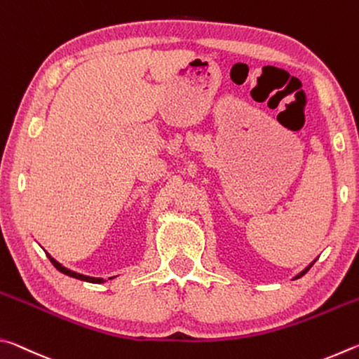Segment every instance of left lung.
<instances>
[{"mask_svg": "<svg viewBox=\"0 0 359 359\" xmlns=\"http://www.w3.org/2000/svg\"><path fill=\"white\" fill-rule=\"evenodd\" d=\"M311 266H312V264H311ZM311 266H309V267H306V269H304V271L301 272V274H299V276H296V278H299V277H302L304 274H306V272H307L309 269H311Z\"/></svg>", "mask_w": 359, "mask_h": 359, "instance_id": "left-lung-1", "label": "left lung"}]
</instances>
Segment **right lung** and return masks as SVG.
<instances>
[{"instance_id":"obj_1","label":"right lung","mask_w":359,"mask_h":359,"mask_svg":"<svg viewBox=\"0 0 359 359\" xmlns=\"http://www.w3.org/2000/svg\"><path fill=\"white\" fill-rule=\"evenodd\" d=\"M47 257H48V259H50V263H52L53 266H55L60 272H63V274H66V276H69V277H74V278H79V280L92 282V283H100V282H102V278H95V277L82 276V274H77V272H72V271H69V269H66V267H63L62 264H60L58 261L53 259V258L50 257V255H47Z\"/></svg>"}]
</instances>
